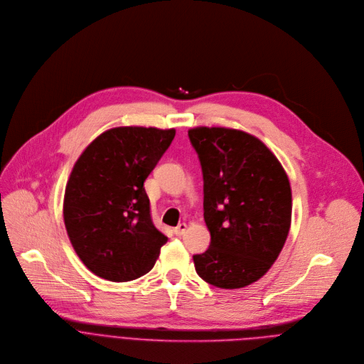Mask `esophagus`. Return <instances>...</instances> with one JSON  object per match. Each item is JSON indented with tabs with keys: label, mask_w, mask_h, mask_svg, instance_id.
Returning a JSON list of instances; mask_svg holds the SVG:
<instances>
[{
	"label": "esophagus",
	"mask_w": 364,
	"mask_h": 364,
	"mask_svg": "<svg viewBox=\"0 0 364 364\" xmlns=\"http://www.w3.org/2000/svg\"><path fill=\"white\" fill-rule=\"evenodd\" d=\"M186 230H188V225L185 223H182V224H179L178 227L173 228V232H175V235L181 237V235H183L186 232Z\"/></svg>",
	"instance_id": "1"
}]
</instances>
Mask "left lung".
<instances>
[{
  "instance_id": "8db88e82",
  "label": "left lung",
  "mask_w": 364,
  "mask_h": 364,
  "mask_svg": "<svg viewBox=\"0 0 364 364\" xmlns=\"http://www.w3.org/2000/svg\"><path fill=\"white\" fill-rule=\"evenodd\" d=\"M203 173L209 248L193 255L198 275L218 288H244L267 274L291 227L287 172L257 136L240 129L188 130Z\"/></svg>"
}]
</instances>
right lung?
Segmentation results:
<instances>
[{
  "mask_svg": "<svg viewBox=\"0 0 364 364\" xmlns=\"http://www.w3.org/2000/svg\"><path fill=\"white\" fill-rule=\"evenodd\" d=\"M176 130L119 126L99 134L68 176L63 216L68 240L97 277L126 282L148 274L168 242L151 220L143 188Z\"/></svg>",
  "mask_w": 364,
  "mask_h": 364,
  "instance_id": "right-lung-1",
  "label": "right lung"
}]
</instances>
